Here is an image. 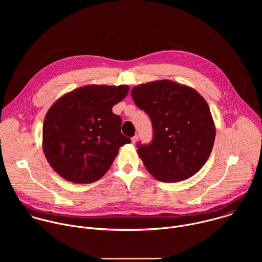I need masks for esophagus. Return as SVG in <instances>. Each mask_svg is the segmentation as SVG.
<instances>
[{
  "instance_id": "esophagus-1",
  "label": "esophagus",
  "mask_w": 262,
  "mask_h": 262,
  "mask_svg": "<svg viewBox=\"0 0 262 262\" xmlns=\"http://www.w3.org/2000/svg\"><path fill=\"white\" fill-rule=\"evenodd\" d=\"M137 141H138V136H134V137L132 138V143H133V144H136Z\"/></svg>"
}]
</instances>
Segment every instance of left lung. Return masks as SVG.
<instances>
[{"label":"left lung","instance_id":"1","mask_svg":"<svg viewBox=\"0 0 262 262\" xmlns=\"http://www.w3.org/2000/svg\"><path fill=\"white\" fill-rule=\"evenodd\" d=\"M130 94L152 123L151 143L138 144L148 172L163 182L195 175L208 160L215 138L206 100L195 89L170 80L141 84Z\"/></svg>","mask_w":262,"mask_h":262}]
</instances>
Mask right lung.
Here are the masks:
<instances>
[{
	"label": "right lung",
	"mask_w": 262,
	"mask_h": 262,
	"mask_svg": "<svg viewBox=\"0 0 262 262\" xmlns=\"http://www.w3.org/2000/svg\"><path fill=\"white\" fill-rule=\"evenodd\" d=\"M126 85H87L56 100L42 127V149L55 172L74 183L101 178L119 148L130 143L121 134L122 120L112 112L125 98Z\"/></svg>",
	"instance_id": "right-lung-1"
}]
</instances>
